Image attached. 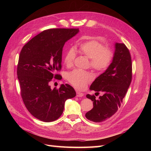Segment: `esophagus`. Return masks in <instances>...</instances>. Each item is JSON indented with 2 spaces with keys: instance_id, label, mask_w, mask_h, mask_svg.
I'll list each match as a JSON object with an SVG mask.
<instances>
[{
  "instance_id": "obj_1",
  "label": "esophagus",
  "mask_w": 151,
  "mask_h": 151,
  "mask_svg": "<svg viewBox=\"0 0 151 151\" xmlns=\"http://www.w3.org/2000/svg\"><path fill=\"white\" fill-rule=\"evenodd\" d=\"M76 96H77V97H83L84 96V93L79 92V91H77Z\"/></svg>"
}]
</instances>
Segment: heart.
Here are the masks:
<instances>
[{
  "mask_svg": "<svg viewBox=\"0 0 151 151\" xmlns=\"http://www.w3.org/2000/svg\"><path fill=\"white\" fill-rule=\"evenodd\" d=\"M76 49L86 57L90 58L91 67L98 72H103L110 65L113 57L111 50L104 48V45L96 40L86 41L80 43ZM76 58L74 49L68 50L64 57V63L67 67L74 64ZM93 74L90 72L74 70L67 74V80L74 88L83 89L93 79Z\"/></svg>",
  "mask_w": 151,
  "mask_h": 151,
  "instance_id": "obj_1",
  "label": "heart"
}]
</instances>
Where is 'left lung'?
<instances>
[{"instance_id": "left-lung-1", "label": "left lung", "mask_w": 151, "mask_h": 151, "mask_svg": "<svg viewBox=\"0 0 151 151\" xmlns=\"http://www.w3.org/2000/svg\"><path fill=\"white\" fill-rule=\"evenodd\" d=\"M115 52L110 65L90 86L96 93L103 94L98 99L94 95L86 97L93 101V108L86 113L87 119L102 122L112 116L120 107L132 81V60L124 43H115Z\"/></svg>"}]
</instances>
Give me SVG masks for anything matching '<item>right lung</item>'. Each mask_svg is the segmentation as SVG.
Masks as SVG:
<instances>
[{"label":"right lung","instance_id":"1","mask_svg":"<svg viewBox=\"0 0 151 151\" xmlns=\"http://www.w3.org/2000/svg\"><path fill=\"white\" fill-rule=\"evenodd\" d=\"M79 31L65 28L45 30L21 50L17 68L21 97L29 112L41 121L57 120L66 100L76 96L71 86L62 84L59 89H52L49 83L52 79H61L56 72L62 67L63 47Z\"/></svg>","mask_w":151,"mask_h":151}]
</instances>
